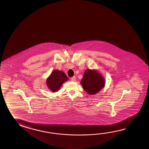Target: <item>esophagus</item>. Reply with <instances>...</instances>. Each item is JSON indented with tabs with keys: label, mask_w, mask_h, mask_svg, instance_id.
Here are the masks:
<instances>
[{
	"label": "esophagus",
	"mask_w": 149,
	"mask_h": 149,
	"mask_svg": "<svg viewBox=\"0 0 149 149\" xmlns=\"http://www.w3.org/2000/svg\"><path fill=\"white\" fill-rule=\"evenodd\" d=\"M71 81H75V80H76V77L75 76H73L72 77H71Z\"/></svg>",
	"instance_id": "esophagus-1"
}]
</instances>
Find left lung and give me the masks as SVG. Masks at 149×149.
<instances>
[{"instance_id":"left-lung-1","label":"left lung","mask_w":149,"mask_h":149,"mask_svg":"<svg viewBox=\"0 0 149 149\" xmlns=\"http://www.w3.org/2000/svg\"><path fill=\"white\" fill-rule=\"evenodd\" d=\"M81 83L84 90L90 94L97 93L105 84L103 77L97 71L90 70H85Z\"/></svg>"}]
</instances>
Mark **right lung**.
Returning a JSON list of instances; mask_svg holds the SVG:
<instances>
[{"label":"right lung","instance_id":"add662e5","mask_svg":"<svg viewBox=\"0 0 149 149\" xmlns=\"http://www.w3.org/2000/svg\"><path fill=\"white\" fill-rule=\"evenodd\" d=\"M68 79L63 72L56 70L52 72L47 80V85L52 92L58 91L63 83Z\"/></svg>","mask_w":149,"mask_h":149}]
</instances>
